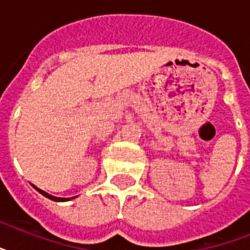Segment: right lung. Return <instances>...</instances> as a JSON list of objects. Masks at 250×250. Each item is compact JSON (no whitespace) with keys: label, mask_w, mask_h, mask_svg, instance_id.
Returning <instances> with one entry per match:
<instances>
[{"label":"right lung","mask_w":250,"mask_h":250,"mask_svg":"<svg viewBox=\"0 0 250 250\" xmlns=\"http://www.w3.org/2000/svg\"><path fill=\"white\" fill-rule=\"evenodd\" d=\"M33 188H35V189L37 190V192H40L41 194H42V196H45V197H48L49 200H53V201H57V202H64V201H70V200H72V198H75V197H70V198H63V197H56V196H52V194H49V193H46V192H45V190H42V189H40V188H37L36 186H33Z\"/></svg>","instance_id":"obj_1"}]
</instances>
